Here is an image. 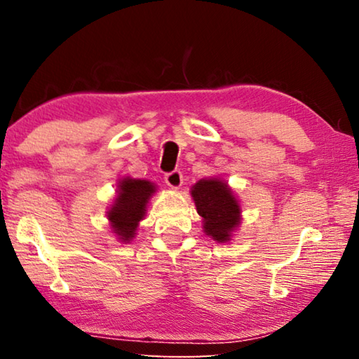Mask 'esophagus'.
Wrapping results in <instances>:
<instances>
[{
  "label": "esophagus",
  "mask_w": 359,
  "mask_h": 359,
  "mask_svg": "<svg viewBox=\"0 0 359 359\" xmlns=\"http://www.w3.org/2000/svg\"><path fill=\"white\" fill-rule=\"evenodd\" d=\"M165 180L171 188H179L182 184H184V175H182L180 171L175 169V171H171L165 175Z\"/></svg>",
  "instance_id": "1"
}]
</instances>
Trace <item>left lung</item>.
Masks as SVG:
<instances>
[{
	"mask_svg": "<svg viewBox=\"0 0 359 359\" xmlns=\"http://www.w3.org/2000/svg\"><path fill=\"white\" fill-rule=\"evenodd\" d=\"M191 196L198 214L204 218V231L218 242L229 241L231 231L241 222V209L226 184L217 179L199 180Z\"/></svg>",
	"mask_w": 359,
	"mask_h": 359,
	"instance_id": "8db88e82",
	"label": "left lung"
}]
</instances>
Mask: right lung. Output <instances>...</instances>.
<instances>
[{"mask_svg":"<svg viewBox=\"0 0 359 359\" xmlns=\"http://www.w3.org/2000/svg\"><path fill=\"white\" fill-rule=\"evenodd\" d=\"M154 191L155 185L147 180H121L118 196L107 215L115 234L120 236L121 241H130L131 238H135L137 223L142 220L145 205H147Z\"/></svg>","mask_w":359,"mask_h":359,"instance_id":"obj_1","label":"right lung"}]
</instances>
